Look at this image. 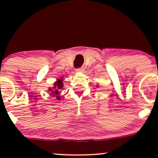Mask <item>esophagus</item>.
I'll use <instances>...</instances> for the list:
<instances>
[{
  "label": "esophagus",
  "mask_w": 158,
  "mask_h": 158,
  "mask_svg": "<svg viewBox=\"0 0 158 158\" xmlns=\"http://www.w3.org/2000/svg\"><path fill=\"white\" fill-rule=\"evenodd\" d=\"M84 68H78V69H77V72H80V73H81V72H83V71H84Z\"/></svg>",
  "instance_id": "1"
}]
</instances>
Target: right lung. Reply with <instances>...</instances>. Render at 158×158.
<instances>
[{
  "mask_svg": "<svg viewBox=\"0 0 158 158\" xmlns=\"http://www.w3.org/2000/svg\"><path fill=\"white\" fill-rule=\"evenodd\" d=\"M64 84H63V77H61L60 79H58L55 82L53 83V86L52 88H49L48 90L50 91L52 94L51 96L53 97H56V99L59 100L61 99L60 97L59 96V90L62 89Z\"/></svg>",
  "mask_w": 158,
  "mask_h": 158,
  "instance_id": "1",
  "label": "right lung"
}]
</instances>
